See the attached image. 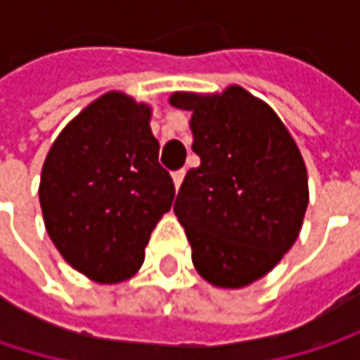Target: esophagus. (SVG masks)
<instances>
[{
  "label": "esophagus",
  "mask_w": 360,
  "mask_h": 360,
  "mask_svg": "<svg viewBox=\"0 0 360 360\" xmlns=\"http://www.w3.org/2000/svg\"><path fill=\"white\" fill-rule=\"evenodd\" d=\"M183 177H185V171H175L173 173V181H175V187L179 189L181 183H183Z\"/></svg>",
  "instance_id": "34e87169"
}]
</instances>
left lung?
<instances>
[{
  "label": "left lung",
  "mask_w": 360,
  "mask_h": 360,
  "mask_svg": "<svg viewBox=\"0 0 360 360\" xmlns=\"http://www.w3.org/2000/svg\"><path fill=\"white\" fill-rule=\"evenodd\" d=\"M171 104L191 110V150L200 156L173 208L193 266L212 285L244 288L300 233L309 204L304 160L279 116L242 87L175 94Z\"/></svg>",
  "instance_id": "8db88e82"
}]
</instances>
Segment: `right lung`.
<instances>
[{"instance_id": "obj_1", "label": "right lung", "mask_w": 360, "mask_h": 360, "mask_svg": "<svg viewBox=\"0 0 360 360\" xmlns=\"http://www.w3.org/2000/svg\"><path fill=\"white\" fill-rule=\"evenodd\" d=\"M150 108L106 94L53 141L39 185L47 233L70 266L98 283L137 273L175 185L158 162Z\"/></svg>"}]
</instances>
